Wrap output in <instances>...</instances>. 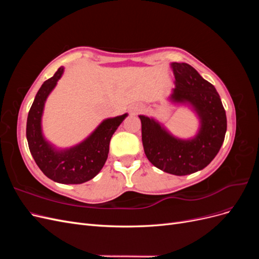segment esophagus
Masks as SVG:
<instances>
[{
	"label": "esophagus",
	"instance_id": "obj_1",
	"mask_svg": "<svg viewBox=\"0 0 259 259\" xmlns=\"http://www.w3.org/2000/svg\"><path fill=\"white\" fill-rule=\"evenodd\" d=\"M142 111H144V107H143V106L134 105V106L131 107V112H132L133 114L138 113V112H142Z\"/></svg>",
	"mask_w": 259,
	"mask_h": 259
}]
</instances>
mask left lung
I'll return each mask as SVG.
<instances>
[{
	"label": "left lung",
	"instance_id": "left-lung-1",
	"mask_svg": "<svg viewBox=\"0 0 259 259\" xmlns=\"http://www.w3.org/2000/svg\"><path fill=\"white\" fill-rule=\"evenodd\" d=\"M170 67L175 76V89L169 100L191 106L200 120L197 135L180 139L152 117L139 115V119L148 160L168 174L184 176L203 169L213 161L224 143L227 117L214 85L185 62H171Z\"/></svg>",
	"mask_w": 259,
	"mask_h": 259
}]
</instances>
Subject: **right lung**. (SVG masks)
Masks as SVG:
<instances>
[{"label": "right lung", "instance_id": "add662e5", "mask_svg": "<svg viewBox=\"0 0 259 259\" xmlns=\"http://www.w3.org/2000/svg\"><path fill=\"white\" fill-rule=\"evenodd\" d=\"M64 70V67H60L36 93L28 113L27 140L36 165L45 176L59 184H83L95 177L105 165L110 139L127 113L104 120L80 144L68 149L55 148L43 136L42 115L45 101Z\"/></svg>", "mask_w": 259, "mask_h": 259}]
</instances>
